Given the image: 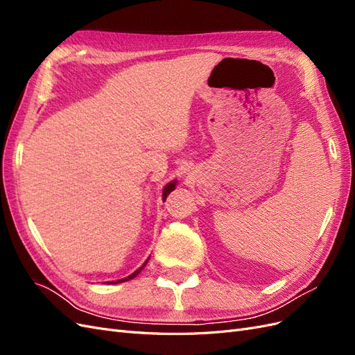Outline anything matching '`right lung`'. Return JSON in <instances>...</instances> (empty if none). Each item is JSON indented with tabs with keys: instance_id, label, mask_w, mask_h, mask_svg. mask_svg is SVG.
I'll use <instances>...</instances> for the list:
<instances>
[{
	"instance_id": "add662e5",
	"label": "right lung",
	"mask_w": 355,
	"mask_h": 355,
	"mask_svg": "<svg viewBox=\"0 0 355 355\" xmlns=\"http://www.w3.org/2000/svg\"><path fill=\"white\" fill-rule=\"evenodd\" d=\"M176 188V180H171L170 182V184H167L166 187H164V189H163V201L167 198V196L170 194V192L171 191H173ZM148 259H149V257H148ZM148 263V261L141 266V268H139V270H136L133 274H130V275H128V277H125V278H121V280H118V282H111L110 284H115V283H124V282H128V280H132V278H135L139 272H141L142 270H144V268H145V265Z\"/></svg>"
}]
</instances>
